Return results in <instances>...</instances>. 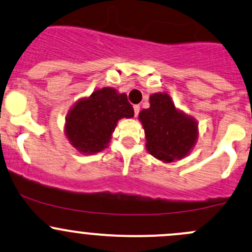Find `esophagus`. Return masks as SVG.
Wrapping results in <instances>:
<instances>
[{"label":"esophagus","instance_id":"34e87169","mask_svg":"<svg viewBox=\"0 0 252 252\" xmlns=\"http://www.w3.org/2000/svg\"><path fill=\"white\" fill-rule=\"evenodd\" d=\"M140 112V106L139 105H134V113H135V117H137Z\"/></svg>","mask_w":252,"mask_h":252}]
</instances>
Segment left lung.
Listing matches in <instances>:
<instances>
[{
  "instance_id": "obj_1",
  "label": "left lung",
  "mask_w": 252,
  "mask_h": 252,
  "mask_svg": "<svg viewBox=\"0 0 252 252\" xmlns=\"http://www.w3.org/2000/svg\"><path fill=\"white\" fill-rule=\"evenodd\" d=\"M150 104L151 107L139 115L146 134L147 151L164 161L181 159L197 140V123L179 112L168 94L151 95Z\"/></svg>"
}]
</instances>
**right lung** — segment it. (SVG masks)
<instances>
[{"mask_svg":"<svg viewBox=\"0 0 252 252\" xmlns=\"http://www.w3.org/2000/svg\"><path fill=\"white\" fill-rule=\"evenodd\" d=\"M133 116L134 108L126 94L102 88L75 105L66 119L65 131L79 152L96 153L110 141L118 119Z\"/></svg>","mask_w":252,"mask_h":252,"instance_id":"1","label":"right lung"}]
</instances>
